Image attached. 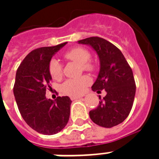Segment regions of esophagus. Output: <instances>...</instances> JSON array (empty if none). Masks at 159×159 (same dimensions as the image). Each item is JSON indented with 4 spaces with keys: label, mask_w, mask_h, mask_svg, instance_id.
I'll list each match as a JSON object with an SVG mask.
<instances>
[{
    "label": "esophagus",
    "mask_w": 159,
    "mask_h": 159,
    "mask_svg": "<svg viewBox=\"0 0 159 159\" xmlns=\"http://www.w3.org/2000/svg\"><path fill=\"white\" fill-rule=\"evenodd\" d=\"M82 97H71V100H77V99H81Z\"/></svg>",
    "instance_id": "1"
}]
</instances>
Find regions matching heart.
Returning <instances> with one entry per match:
<instances>
[{
    "instance_id": "b5f03b06",
    "label": "heart",
    "mask_w": 159,
    "mask_h": 159,
    "mask_svg": "<svg viewBox=\"0 0 159 159\" xmlns=\"http://www.w3.org/2000/svg\"><path fill=\"white\" fill-rule=\"evenodd\" d=\"M65 58L82 65L83 70L91 71L93 68L92 63L87 62L90 59L89 52L83 48H74L64 54ZM49 72L54 80L61 79L62 75V65L57 59H52L49 63ZM91 83V78L87 76H82L66 80L62 85V92L72 97H77L83 94Z\"/></svg>"
}]
</instances>
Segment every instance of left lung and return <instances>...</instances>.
<instances>
[{"label":"left lung","instance_id":"left-lung-1","mask_svg":"<svg viewBox=\"0 0 159 159\" xmlns=\"http://www.w3.org/2000/svg\"><path fill=\"white\" fill-rule=\"evenodd\" d=\"M77 42L90 46L99 57V73L92 91L106 92V97L99 98L97 108L89 112L90 118L105 128L122 123L130 112L135 96L132 69L121 51L104 39L90 37Z\"/></svg>","mask_w":159,"mask_h":159}]
</instances>
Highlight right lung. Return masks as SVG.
I'll use <instances>...</instances> for the list:
<instances>
[{
  "instance_id": "right-lung-1",
  "label": "right lung",
  "mask_w": 159,
  "mask_h": 159,
  "mask_svg": "<svg viewBox=\"0 0 159 159\" xmlns=\"http://www.w3.org/2000/svg\"><path fill=\"white\" fill-rule=\"evenodd\" d=\"M67 44L43 47L29 53L16 75L14 96L27 125L38 133L52 135L67 125L72 101L68 97L46 98V88L52 80L49 63L53 55Z\"/></svg>"
}]
</instances>
